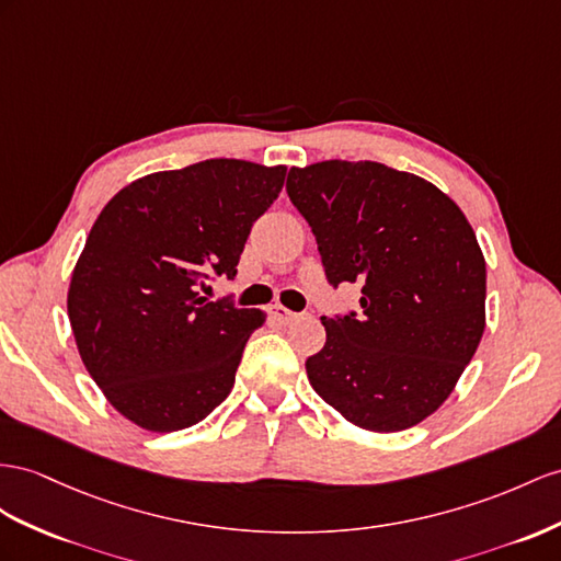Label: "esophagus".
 <instances>
[{"label": "esophagus", "mask_w": 561, "mask_h": 561, "mask_svg": "<svg viewBox=\"0 0 561 561\" xmlns=\"http://www.w3.org/2000/svg\"><path fill=\"white\" fill-rule=\"evenodd\" d=\"M270 314H272V320H277V322H282V324H289L291 320L298 318V314H296L294 310L284 308V306H272V308H270Z\"/></svg>", "instance_id": "esophagus-1"}]
</instances>
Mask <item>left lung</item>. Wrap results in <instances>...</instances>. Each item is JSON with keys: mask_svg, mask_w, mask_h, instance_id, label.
Listing matches in <instances>:
<instances>
[{"mask_svg": "<svg viewBox=\"0 0 561 561\" xmlns=\"http://www.w3.org/2000/svg\"><path fill=\"white\" fill-rule=\"evenodd\" d=\"M286 194L327 282L363 294L360 312L322 318L310 386L360 428L420 424L453 393L485 329V261L465 213L438 186L375 161L291 168Z\"/></svg>", "mask_w": 561, "mask_h": 561, "instance_id": "1", "label": "left lung"}]
</instances>
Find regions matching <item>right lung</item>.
Returning a JSON list of instances; mask_svg holds the SVG:
<instances>
[{
	"label": "right lung",
	"mask_w": 561,
	"mask_h": 561,
	"mask_svg": "<svg viewBox=\"0 0 561 561\" xmlns=\"http://www.w3.org/2000/svg\"><path fill=\"white\" fill-rule=\"evenodd\" d=\"M286 168L210 158L151 172L99 213L68 289V320L90 377L137 426L168 434L218 408L265 312L206 300L234 279L253 222Z\"/></svg>",
	"instance_id": "add662e5"
}]
</instances>
